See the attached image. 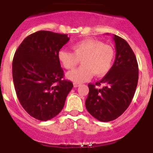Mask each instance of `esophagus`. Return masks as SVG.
Wrapping results in <instances>:
<instances>
[{
    "label": "esophagus",
    "mask_w": 153,
    "mask_h": 153,
    "mask_svg": "<svg viewBox=\"0 0 153 153\" xmlns=\"http://www.w3.org/2000/svg\"><path fill=\"white\" fill-rule=\"evenodd\" d=\"M79 83H74V87H75V88H76V87H78V86H79Z\"/></svg>",
    "instance_id": "1"
}]
</instances>
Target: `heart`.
<instances>
[{"label": "heart", "instance_id": "heart-1", "mask_svg": "<svg viewBox=\"0 0 153 153\" xmlns=\"http://www.w3.org/2000/svg\"><path fill=\"white\" fill-rule=\"evenodd\" d=\"M74 53L65 50L58 52V59L67 70L74 69L79 60L82 66L67 74V78L74 83H83L97 76L106 75L111 70L115 51L110 45L96 39H85L73 44Z\"/></svg>", "mask_w": 153, "mask_h": 153}]
</instances>
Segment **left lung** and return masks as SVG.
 <instances>
[{"label":"left lung","instance_id":"left-lung-1","mask_svg":"<svg viewBox=\"0 0 153 153\" xmlns=\"http://www.w3.org/2000/svg\"><path fill=\"white\" fill-rule=\"evenodd\" d=\"M116 58L111 70L96 84H88L86 108L94 118L109 122L120 117L129 107L135 94L139 79V67L134 53L129 44L113 35ZM102 84L98 89L97 85Z\"/></svg>","mask_w":153,"mask_h":153}]
</instances>
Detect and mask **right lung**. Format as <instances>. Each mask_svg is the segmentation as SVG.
I'll list each match as a JSON object with an SVG mask.
<instances>
[{"instance_id":"right-lung-1","label":"right lung","mask_w":153,"mask_h":153,"mask_svg":"<svg viewBox=\"0 0 153 153\" xmlns=\"http://www.w3.org/2000/svg\"><path fill=\"white\" fill-rule=\"evenodd\" d=\"M67 34L40 30L27 36L16 51L12 74L17 97L27 113L47 121L60 113L72 82L63 78L58 52Z\"/></svg>"}]
</instances>
